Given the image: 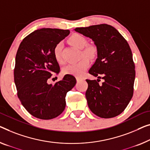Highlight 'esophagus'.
I'll return each instance as SVG.
<instances>
[{"instance_id": "esophagus-1", "label": "esophagus", "mask_w": 150, "mask_h": 150, "mask_svg": "<svg viewBox=\"0 0 150 150\" xmlns=\"http://www.w3.org/2000/svg\"><path fill=\"white\" fill-rule=\"evenodd\" d=\"M76 79H77V82H79V81H82V80L83 79L82 77H77V78H76Z\"/></svg>"}]
</instances>
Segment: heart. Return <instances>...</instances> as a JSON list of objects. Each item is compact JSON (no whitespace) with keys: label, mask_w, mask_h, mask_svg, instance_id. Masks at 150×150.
Returning <instances> with one entry per match:
<instances>
[{"label":"heart","mask_w":150,"mask_h":150,"mask_svg":"<svg viewBox=\"0 0 150 150\" xmlns=\"http://www.w3.org/2000/svg\"><path fill=\"white\" fill-rule=\"evenodd\" d=\"M69 42L71 45L75 46L76 48L81 49V54L82 57H88L90 59H95L97 57L98 50L95 44H87V40L83 35L79 33H74L71 35L69 38ZM62 44L61 42H59L56 44L53 49L54 57L56 61L59 63H64V60L62 56ZM90 64L89 59L85 57L81 58L79 61L71 62L63 68V73L65 74L72 75L77 77H81L86 72Z\"/></svg>","instance_id":"obj_1"}]
</instances>
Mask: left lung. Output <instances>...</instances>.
I'll use <instances>...</instances> for the list:
<instances>
[{
    "label": "left lung",
    "instance_id": "8db88e82",
    "mask_svg": "<svg viewBox=\"0 0 150 150\" xmlns=\"http://www.w3.org/2000/svg\"><path fill=\"white\" fill-rule=\"evenodd\" d=\"M75 31L94 42L98 59L89 73L99 80L86 79V96L90 110L98 117L109 118L125 110L133 95L135 63L128 42L108 24L77 28Z\"/></svg>",
    "mask_w": 150,
    "mask_h": 150
}]
</instances>
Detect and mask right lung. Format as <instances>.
<instances>
[{
    "mask_svg": "<svg viewBox=\"0 0 150 150\" xmlns=\"http://www.w3.org/2000/svg\"><path fill=\"white\" fill-rule=\"evenodd\" d=\"M69 30L42 28L31 33L18 48L14 69L17 96L30 115L40 119H52L65 108L67 93L76 84L75 77L66 75L61 81L48 84L60 67L54 57L56 44Z\"/></svg>",
    "mask_w": 150,
    "mask_h": 150,
    "instance_id": "obj_1",
    "label": "right lung"
}]
</instances>
